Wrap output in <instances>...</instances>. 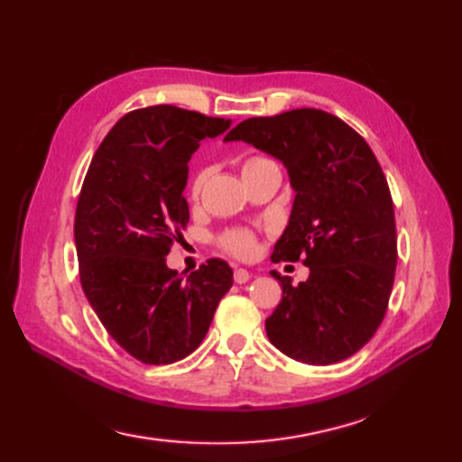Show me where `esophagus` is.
Here are the masks:
<instances>
[{"mask_svg": "<svg viewBox=\"0 0 462 462\" xmlns=\"http://www.w3.org/2000/svg\"><path fill=\"white\" fill-rule=\"evenodd\" d=\"M233 278H235V282H237V284H245V282H249L251 274H249V270H245V268H235Z\"/></svg>", "mask_w": 462, "mask_h": 462, "instance_id": "obj_1", "label": "esophagus"}]
</instances>
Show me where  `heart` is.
I'll return each mask as SVG.
<instances>
[{
  "label": "heart",
  "instance_id": "obj_1",
  "mask_svg": "<svg viewBox=\"0 0 462 462\" xmlns=\"http://www.w3.org/2000/svg\"><path fill=\"white\" fill-rule=\"evenodd\" d=\"M273 164H276V162L273 159H268V156L253 154L243 162V174H251V172H256V171H261V168L273 166ZM206 180H208V171L206 168H201V171H198L194 174V178L189 180V188H188L189 198L192 199L199 198ZM219 246L225 253H229L233 256L249 258L256 253V237H254V233L249 229H231V231H225L221 235Z\"/></svg>",
  "mask_w": 462,
  "mask_h": 462
}]
</instances>
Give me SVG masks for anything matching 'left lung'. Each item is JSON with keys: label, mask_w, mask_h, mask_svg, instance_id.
I'll return each instance as SVG.
<instances>
[{"label": "left lung", "mask_w": 462, "mask_h": 462, "mask_svg": "<svg viewBox=\"0 0 462 462\" xmlns=\"http://www.w3.org/2000/svg\"><path fill=\"white\" fill-rule=\"evenodd\" d=\"M225 141H245L282 161L296 189L273 263L310 268L266 319L270 343L308 365H333L373 339L386 316L398 263L386 176L368 143L323 109H291L241 121Z\"/></svg>", "instance_id": "obj_1"}]
</instances>
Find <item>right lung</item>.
Here are the masks:
<instances>
[{"instance_id":"add662e5","label":"right lung","mask_w":462,"mask_h":462,"mask_svg":"<svg viewBox=\"0 0 462 462\" xmlns=\"http://www.w3.org/2000/svg\"><path fill=\"white\" fill-rule=\"evenodd\" d=\"M231 119L176 106L123 116L101 141L74 217L82 290L106 331L144 365H171L204 341L233 270L209 258L188 278L166 266L186 229L188 162Z\"/></svg>"}]
</instances>
